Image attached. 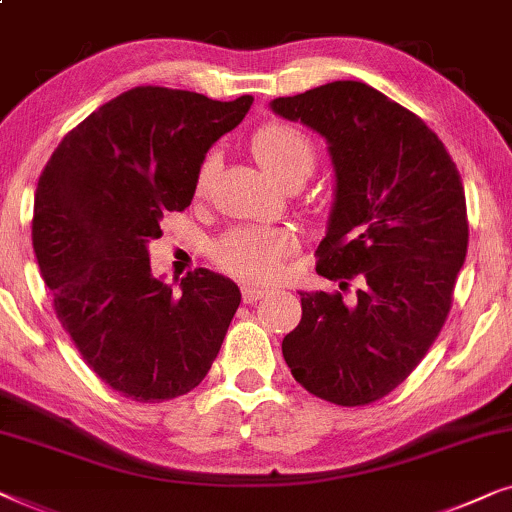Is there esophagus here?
Instances as JSON below:
<instances>
[{"mask_svg":"<svg viewBox=\"0 0 512 512\" xmlns=\"http://www.w3.org/2000/svg\"><path fill=\"white\" fill-rule=\"evenodd\" d=\"M268 289L265 286H254V284H244L242 286V298L244 303H256V300H261Z\"/></svg>","mask_w":512,"mask_h":512,"instance_id":"obj_1","label":"esophagus"}]
</instances>
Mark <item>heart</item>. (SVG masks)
<instances>
[{"label": "heart", "mask_w": 512, "mask_h": 512, "mask_svg": "<svg viewBox=\"0 0 512 512\" xmlns=\"http://www.w3.org/2000/svg\"><path fill=\"white\" fill-rule=\"evenodd\" d=\"M251 149L270 174L286 184L293 179H307L314 170V146L296 125L265 123L251 139ZM216 158L207 156L198 170L195 188L205 191L214 177ZM296 242L284 230L237 228L216 244V261L223 270L242 277L244 282H270L282 270V261L291 254Z\"/></svg>", "instance_id": "heart-1"}]
</instances>
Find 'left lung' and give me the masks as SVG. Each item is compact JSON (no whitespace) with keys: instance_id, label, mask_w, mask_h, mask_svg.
<instances>
[{"instance_id":"obj_1","label":"left lung","mask_w":512,"mask_h":512,"mask_svg":"<svg viewBox=\"0 0 512 512\" xmlns=\"http://www.w3.org/2000/svg\"><path fill=\"white\" fill-rule=\"evenodd\" d=\"M270 109L326 139L335 172L321 277H359L340 293L300 291L303 319L282 340L291 375L335 405L394 391L429 352L468 247L466 195L436 132L361 81H333Z\"/></svg>"}]
</instances>
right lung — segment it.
I'll return each mask as SVG.
<instances>
[{
	"instance_id": "1",
	"label": "right lung",
	"mask_w": 512,
	"mask_h": 512,
	"mask_svg": "<svg viewBox=\"0 0 512 512\" xmlns=\"http://www.w3.org/2000/svg\"><path fill=\"white\" fill-rule=\"evenodd\" d=\"M251 104L132 88L76 125L41 172L32 244L55 314L83 361L132 401L198 387L240 307L219 272H188L179 291L153 277L149 242L165 212L191 205L207 151Z\"/></svg>"
}]
</instances>
